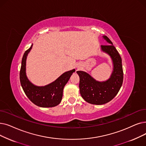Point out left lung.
I'll return each mask as SVG.
<instances>
[{
	"label": "left lung",
	"instance_id": "obj_1",
	"mask_svg": "<svg viewBox=\"0 0 146 146\" xmlns=\"http://www.w3.org/2000/svg\"><path fill=\"white\" fill-rule=\"evenodd\" d=\"M103 38L110 43L101 45V48L103 52L110 56L113 61V70L110 78L106 81L98 82L85 72H76L80 79L79 89L82 97L86 102L97 105L106 104L115 97L122 86L123 79L122 58L111 41L106 36Z\"/></svg>",
	"mask_w": 146,
	"mask_h": 146
}]
</instances>
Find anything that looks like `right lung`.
Segmentation results:
<instances>
[{
    "mask_svg": "<svg viewBox=\"0 0 146 146\" xmlns=\"http://www.w3.org/2000/svg\"><path fill=\"white\" fill-rule=\"evenodd\" d=\"M33 45L24 52L22 58L20 79L24 92L35 105L41 107H52L58 105L62 97L63 89L75 70L65 72L54 82L44 86H37L31 84L26 73L27 56Z\"/></svg>",
    "mask_w": 146,
    "mask_h": 146,
    "instance_id": "obj_1",
    "label": "right lung"
}]
</instances>
